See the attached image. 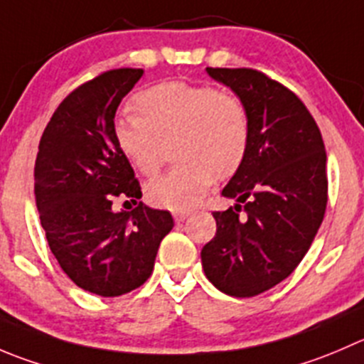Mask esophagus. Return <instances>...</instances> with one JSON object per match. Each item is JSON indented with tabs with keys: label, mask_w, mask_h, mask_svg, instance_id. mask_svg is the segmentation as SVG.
Here are the masks:
<instances>
[{
	"label": "esophagus",
	"mask_w": 364,
	"mask_h": 364,
	"mask_svg": "<svg viewBox=\"0 0 364 364\" xmlns=\"http://www.w3.org/2000/svg\"><path fill=\"white\" fill-rule=\"evenodd\" d=\"M188 215H190V211H188V210L174 211V218H176V220H178V222H183V220H185L186 217H188Z\"/></svg>",
	"instance_id": "34e87169"
}]
</instances>
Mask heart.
Returning a JSON list of instances; mask_svg holds the SVG:
<instances>
[{
	"label": "heart",
	"mask_w": 364,
	"mask_h": 364,
	"mask_svg": "<svg viewBox=\"0 0 364 364\" xmlns=\"http://www.w3.org/2000/svg\"><path fill=\"white\" fill-rule=\"evenodd\" d=\"M133 112L114 128L122 156L147 178L160 172L167 146L176 161L168 174L146 186L147 200L154 206L188 210L215 178H232L249 153V112L229 90L165 81L140 90L133 97Z\"/></svg>",
	"instance_id": "1"
}]
</instances>
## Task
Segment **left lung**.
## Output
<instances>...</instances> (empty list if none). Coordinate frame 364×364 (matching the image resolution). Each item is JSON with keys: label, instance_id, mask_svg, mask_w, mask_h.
Instances as JSON below:
<instances>
[{"label": "left lung", "instance_id": "obj_1", "mask_svg": "<svg viewBox=\"0 0 364 364\" xmlns=\"http://www.w3.org/2000/svg\"><path fill=\"white\" fill-rule=\"evenodd\" d=\"M245 103L250 146L213 211L217 232L200 250L204 274L231 297H254L287 279L311 247L327 206L322 133L301 97L250 67H208Z\"/></svg>", "mask_w": 364, "mask_h": 364}]
</instances>
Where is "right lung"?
I'll list each match as a JSON object with an SVG mask.
<instances>
[{"mask_svg":"<svg viewBox=\"0 0 364 364\" xmlns=\"http://www.w3.org/2000/svg\"><path fill=\"white\" fill-rule=\"evenodd\" d=\"M142 74L110 69L74 88L49 119L35 160V199L49 249L76 287L101 297L142 287L174 228L168 211L142 203L112 210L115 199L142 197L114 136L119 105Z\"/></svg>","mask_w":364,"mask_h":364,"instance_id":"obj_1","label":"right lung"}]
</instances>
